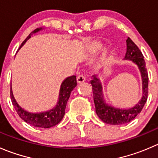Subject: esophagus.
<instances>
[{
	"mask_svg": "<svg viewBox=\"0 0 158 158\" xmlns=\"http://www.w3.org/2000/svg\"><path fill=\"white\" fill-rule=\"evenodd\" d=\"M85 79H86V77H85V75L81 74L79 75V76H77V81L79 84L83 83V82L85 81Z\"/></svg>",
	"mask_w": 158,
	"mask_h": 158,
	"instance_id": "obj_1",
	"label": "esophagus"
}]
</instances>
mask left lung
<instances>
[{
    "label": "left lung",
    "mask_w": 158,
    "mask_h": 158,
    "mask_svg": "<svg viewBox=\"0 0 158 158\" xmlns=\"http://www.w3.org/2000/svg\"><path fill=\"white\" fill-rule=\"evenodd\" d=\"M127 53L125 60H130L136 64L140 70L143 81V97L139 102L129 109H118L109 106L103 100L102 88L99 79L94 75L91 81L92 86L93 98L98 116L104 123L110 125H121L134 119L135 117L142 111L148 95V73L146 68L143 56L136 44L128 37L127 40Z\"/></svg>",
    "instance_id": "left-lung-1"
}]
</instances>
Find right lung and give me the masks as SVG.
<instances>
[{
	"mask_svg": "<svg viewBox=\"0 0 158 158\" xmlns=\"http://www.w3.org/2000/svg\"><path fill=\"white\" fill-rule=\"evenodd\" d=\"M40 30V28L39 29L37 28L34 31L30 33L28 36L22 43L20 48L31 37L32 33L36 32ZM76 86V76L73 75V76L66 78L65 80L63 81L62 85H61L60 90L59 101H58L57 105L56 106L54 109L47 111V112H41V113H30V112H26L23 109H22L19 106V104L16 102L15 99L13 96L11 85H10V99H11V102H12V105L14 106V108L16 112H17L18 115L25 123H28V124L33 126V127H40V128H50V127L57 125L58 123L62 120V118H64V115L65 114L66 106H67V101L70 98V92Z\"/></svg>",
	"mask_w": 158,
	"mask_h": 158,
	"instance_id": "right-lung-1",
	"label": "right lung"
}]
</instances>
